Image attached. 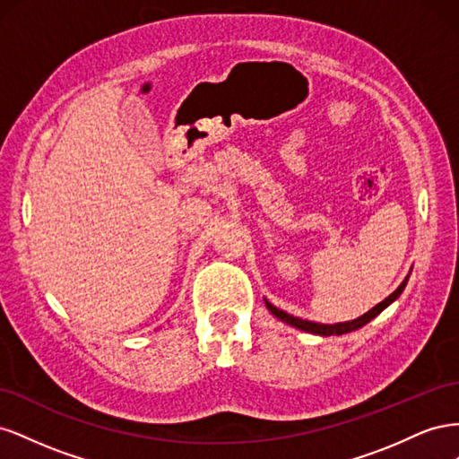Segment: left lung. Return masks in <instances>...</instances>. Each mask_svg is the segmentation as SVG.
<instances>
[{
	"mask_svg": "<svg viewBox=\"0 0 459 459\" xmlns=\"http://www.w3.org/2000/svg\"><path fill=\"white\" fill-rule=\"evenodd\" d=\"M406 283H408V277H406L404 281L400 283V287L394 290L393 295H388L383 302H379L377 307H373V308H371L369 312H366L364 316H359V317L352 319V322H342V324H333V325L316 324V322H308V319L295 317V316H290V314H287V312H283V310H280V308H275L273 304H270L268 300H264V302H266V308H268L277 319H281V322H285V324H289V325H293V327H297V329H300V331L314 333V335H324V337H329V335H344V333H351V331H356V329H359V327H364L368 322H371V319H373L375 316H379V314L388 307V304H393V302L402 295V290H404Z\"/></svg>",
	"mask_w": 459,
	"mask_h": 459,
	"instance_id": "1",
	"label": "left lung"
}]
</instances>
